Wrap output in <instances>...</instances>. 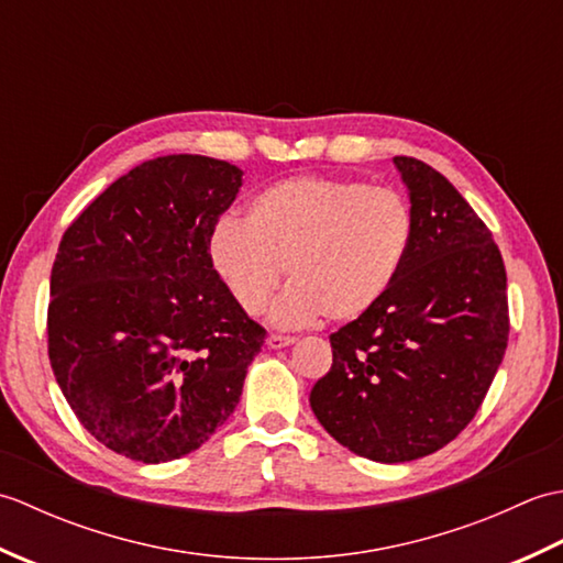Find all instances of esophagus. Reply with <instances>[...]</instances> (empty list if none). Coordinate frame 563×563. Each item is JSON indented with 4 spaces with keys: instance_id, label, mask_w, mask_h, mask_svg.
<instances>
[{
    "instance_id": "esophagus-1",
    "label": "esophagus",
    "mask_w": 563,
    "mask_h": 563,
    "mask_svg": "<svg viewBox=\"0 0 563 563\" xmlns=\"http://www.w3.org/2000/svg\"><path fill=\"white\" fill-rule=\"evenodd\" d=\"M266 343H268V349H285V345L295 343V339L292 336H283V333H271V336L266 339Z\"/></svg>"
}]
</instances>
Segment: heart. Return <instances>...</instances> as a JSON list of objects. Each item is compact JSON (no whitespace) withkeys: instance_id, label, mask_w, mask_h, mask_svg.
<instances>
[{"instance_id":"obj_1","label":"heart","mask_w":563,"mask_h":563,"mask_svg":"<svg viewBox=\"0 0 563 563\" xmlns=\"http://www.w3.org/2000/svg\"><path fill=\"white\" fill-rule=\"evenodd\" d=\"M416 242V212L394 186L357 178L292 176L249 202V220L227 214L210 232L212 266L236 307L258 314L288 278L273 307L283 327L324 317L353 321L385 300Z\"/></svg>"}]
</instances>
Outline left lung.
Segmentation results:
<instances>
[{
	"mask_svg": "<svg viewBox=\"0 0 563 563\" xmlns=\"http://www.w3.org/2000/svg\"><path fill=\"white\" fill-rule=\"evenodd\" d=\"M416 242L385 300L333 331V363L309 404L343 448L411 462L479 411L508 345L506 266L492 230L433 166L394 157Z\"/></svg>",
	"mask_w": 563,
	"mask_h": 563,
	"instance_id": "1",
	"label": "left lung"
}]
</instances>
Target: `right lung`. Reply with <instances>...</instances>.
I'll return each mask as SVG.
<instances>
[{
    "mask_svg": "<svg viewBox=\"0 0 563 563\" xmlns=\"http://www.w3.org/2000/svg\"><path fill=\"white\" fill-rule=\"evenodd\" d=\"M239 186L242 172L222 159L142 162L57 246L51 367L79 423L135 462L198 450L234 411L266 339L210 258V232Z\"/></svg>",
    "mask_w": 563,
    "mask_h": 563,
    "instance_id": "obj_1",
    "label": "right lung"
}]
</instances>
